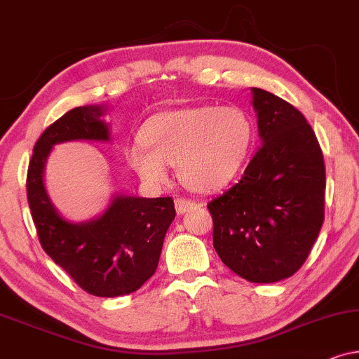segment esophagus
I'll return each instance as SVG.
<instances>
[{
	"label": "esophagus",
	"mask_w": 359,
	"mask_h": 359,
	"mask_svg": "<svg viewBox=\"0 0 359 359\" xmlns=\"http://www.w3.org/2000/svg\"><path fill=\"white\" fill-rule=\"evenodd\" d=\"M175 205H176V212H178L180 215H183L188 212V210H193L196 208H201L199 203H193V201L189 199H184V198H180L175 201Z\"/></svg>",
	"instance_id": "1"
}]
</instances>
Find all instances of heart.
<instances>
[{
    "mask_svg": "<svg viewBox=\"0 0 359 359\" xmlns=\"http://www.w3.org/2000/svg\"><path fill=\"white\" fill-rule=\"evenodd\" d=\"M140 140L127 149V160L145 184L163 186L168 165L176 163L188 188L212 193L242 170L252 150L253 124L238 107H181L150 117Z\"/></svg>",
    "mask_w": 359,
    "mask_h": 359,
    "instance_id": "obj_1",
    "label": "heart"
}]
</instances>
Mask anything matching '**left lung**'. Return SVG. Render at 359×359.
Instances as JSON below:
<instances>
[{
	"label": "left lung",
	"instance_id": "8db88e82",
	"mask_svg": "<svg viewBox=\"0 0 359 359\" xmlns=\"http://www.w3.org/2000/svg\"><path fill=\"white\" fill-rule=\"evenodd\" d=\"M252 96L262 147L242 180L208 208L225 266L250 283H276L302 266L320 232L325 165L296 107L259 88Z\"/></svg>",
	"mask_w": 359,
	"mask_h": 359
}]
</instances>
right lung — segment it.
<instances>
[{"mask_svg": "<svg viewBox=\"0 0 359 359\" xmlns=\"http://www.w3.org/2000/svg\"><path fill=\"white\" fill-rule=\"evenodd\" d=\"M106 112V106L75 107L43 130L29 163L27 201L43 252L86 292L117 297L137 291L154 276L176 215L173 199L116 193L104 212L72 222L58 212L43 183L55 145L111 140L109 124L102 119Z\"/></svg>", "mask_w": 359, "mask_h": 359, "instance_id": "right-lung-1", "label": "right lung"}]
</instances>
